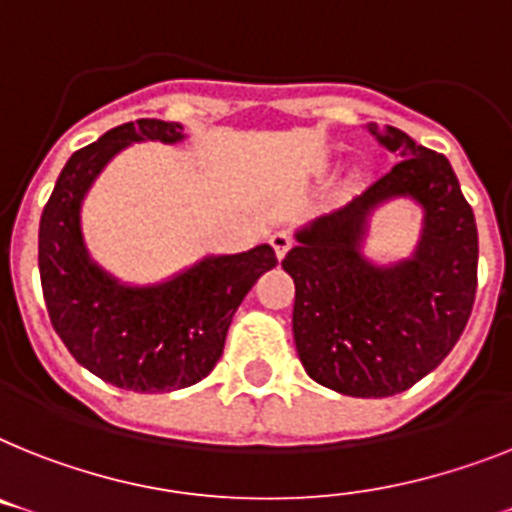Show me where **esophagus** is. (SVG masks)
<instances>
[{
    "mask_svg": "<svg viewBox=\"0 0 512 512\" xmlns=\"http://www.w3.org/2000/svg\"><path fill=\"white\" fill-rule=\"evenodd\" d=\"M269 243H272L274 253H277V259H282V256L290 251V246H293V238H290L285 230H280V232H274L272 238H269Z\"/></svg>",
    "mask_w": 512,
    "mask_h": 512,
    "instance_id": "34e87169",
    "label": "esophagus"
}]
</instances>
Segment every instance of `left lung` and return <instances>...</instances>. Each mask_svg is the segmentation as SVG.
<instances>
[{
	"label": "left lung",
	"instance_id": "left-lung-1",
	"mask_svg": "<svg viewBox=\"0 0 512 512\" xmlns=\"http://www.w3.org/2000/svg\"><path fill=\"white\" fill-rule=\"evenodd\" d=\"M366 128L400 162L295 232L282 269L295 282L293 337L308 377L350 398H390L437 369L463 335L479 235L447 156L390 125ZM400 195L425 209V230L411 260L379 267L362 256L365 222Z\"/></svg>",
	"mask_w": 512,
	"mask_h": 512
}]
</instances>
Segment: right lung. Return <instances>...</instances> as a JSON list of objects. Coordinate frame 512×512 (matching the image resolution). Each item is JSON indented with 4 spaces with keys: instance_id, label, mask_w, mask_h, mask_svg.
Masks as SVG:
<instances>
[{
    "instance_id": "add662e5",
    "label": "right lung",
    "mask_w": 512,
    "mask_h": 512,
    "mask_svg": "<svg viewBox=\"0 0 512 512\" xmlns=\"http://www.w3.org/2000/svg\"><path fill=\"white\" fill-rule=\"evenodd\" d=\"M183 125L125 122L75 151L59 172L38 225V272L54 332L70 356L104 382L133 392H172L217 366L232 316L261 274L277 266L272 246L206 256L156 285L114 280L86 251L80 206L99 172L138 141H183Z\"/></svg>"
}]
</instances>
